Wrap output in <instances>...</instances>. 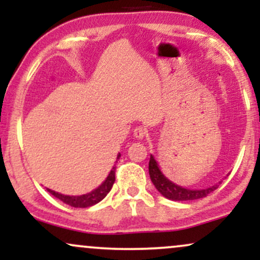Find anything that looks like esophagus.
<instances>
[{"mask_svg":"<svg viewBox=\"0 0 260 260\" xmlns=\"http://www.w3.org/2000/svg\"><path fill=\"white\" fill-rule=\"evenodd\" d=\"M133 134L137 139H143L148 134V131H147V128H144V127H137L136 129H134Z\"/></svg>","mask_w":260,"mask_h":260,"instance_id":"34e87169","label":"esophagus"}]
</instances>
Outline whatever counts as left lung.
Wrapping results in <instances>:
<instances>
[{
	"label": "left lung",
	"mask_w": 260,
	"mask_h": 260,
	"mask_svg": "<svg viewBox=\"0 0 260 260\" xmlns=\"http://www.w3.org/2000/svg\"><path fill=\"white\" fill-rule=\"evenodd\" d=\"M149 175L156 189L171 201H194V199L204 198L219 187V184H214L205 189H188V188L177 186L162 175L153 155H150V160H149Z\"/></svg>",
	"instance_id": "obj_1"
}]
</instances>
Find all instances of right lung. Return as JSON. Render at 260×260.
Wrapping results in <instances>:
<instances>
[{
	"mask_svg": "<svg viewBox=\"0 0 260 260\" xmlns=\"http://www.w3.org/2000/svg\"><path fill=\"white\" fill-rule=\"evenodd\" d=\"M120 156H121V154H118L117 160L120 159ZM116 162H117V161H116ZM115 171H116V166H113L111 172H110L109 176H107L106 180L104 181L103 183H101L100 186L96 188V189L91 190L90 193H86V194L76 196V197L63 196V194H61V193L55 192V190H51V189H47V190H49V192L51 193L53 197H56V198L66 203V204L71 205V207L88 208V207H91V205L96 204V203L103 201V199L107 196V193L111 190L113 183H115Z\"/></svg>",
	"mask_w": 260,
	"mask_h": 260,
	"instance_id": "add662e5",
	"label": "right lung"
}]
</instances>
